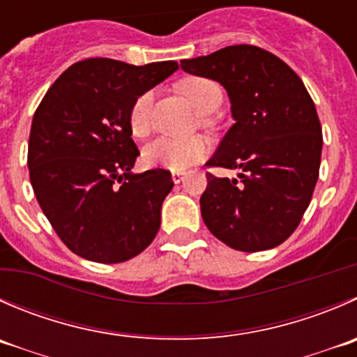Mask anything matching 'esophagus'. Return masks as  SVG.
I'll return each mask as SVG.
<instances>
[{"instance_id":"obj_1","label":"esophagus","mask_w":357,"mask_h":357,"mask_svg":"<svg viewBox=\"0 0 357 357\" xmlns=\"http://www.w3.org/2000/svg\"><path fill=\"white\" fill-rule=\"evenodd\" d=\"M183 179H185V172H181V171H174V172H172V181H174V183H181Z\"/></svg>"}]
</instances>
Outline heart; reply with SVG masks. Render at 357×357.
<instances>
[{
  "label": "heart",
  "instance_id": "obj_1",
  "mask_svg": "<svg viewBox=\"0 0 357 357\" xmlns=\"http://www.w3.org/2000/svg\"><path fill=\"white\" fill-rule=\"evenodd\" d=\"M178 86L181 94L190 101V105L202 115L211 113L220 106L221 91L213 79L204 78V76H186L178 83ZM151 99H153L151 91L143 92L134 99L129 109V119H127L132 136L144 137L150 132ZM207 153H209V144L200 136L190 137V139L158 137L144 148L143 160L150 167L183 171V169L202 160Z\"/></svg>",
  "mask_w": 357,
  "mask_h": 357
}]
</instances>
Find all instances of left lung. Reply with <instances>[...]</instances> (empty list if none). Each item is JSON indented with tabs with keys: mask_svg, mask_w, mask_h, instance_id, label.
Returning a JSON list of instances; mask_svg holds the SVG:
<instances>
[{
	"mask_svg": "<svg viewBox=\"0 0 357 357\" xmlns=\"http://www.w3.org/2000/svg\"><path fill=\"white\" fill-rule=\"evenodd\" d=\"M181 68L220 82L235 120L206 165L241 172L237 179L207 172L204 223L237 251L282 244L302 221L319 178L323 134L305 85L278 55L255 45L185 59Z\"/></svg>",
	"mask_w": 357,
	"mask_h": 357,
	"instance_id": "1",
	"label": "left lung"
}]
</instances>
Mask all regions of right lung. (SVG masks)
I'll use <instances>...</instances> for the list:
<instances>
[{"instance_id": "add662e5", "label": "right lung", "mask_w": 357, "mask_h": 357, "mask_svg": "<svg viewBox=\"0 0 357 357\" xmlns=\"http://www.w3.org/2000/svg\"><path fill=\"white\" fill-rule=\"evenodd\" d=\"M178 69L176 61L132 66L85 59L69 66L41 99L31 123L27 167L38 204L75 255L122 263L160 228L171 172L132 174L139 150L129 129L134 99Z\"/></svg>"}]
</instances>
